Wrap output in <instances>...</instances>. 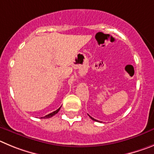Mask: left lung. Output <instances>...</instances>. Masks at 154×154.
<instances>
[{
  "label": "left lung",
  "instance_id": "obj_1",
  "mask_svg": "<svg viewBox=\"0 0 154 154\" xmlns=\"http://www.w3.org/2000/svg\"><path fill=\"white\" fill-rule=\"evenodd\" d=\"M89 116H90V115H89ZM90 117H91V119H92V120H94V121H98V120H95V119H94V118H93V117H91V116H90ZM98 122H99V121H98Z\"/></svg>",
  "mask_w": 154,
  "mask_h": 154
}]
</instances>
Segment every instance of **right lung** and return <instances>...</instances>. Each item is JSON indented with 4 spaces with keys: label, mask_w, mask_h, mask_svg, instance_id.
<instances>
[{
    "label": "right lung",
    "mask_w": 154,
    "mask_h": 154,
    "mask_svg": "<svg viewBox=\"0 0 154 154\" xmlns=\"http://www.w3.org/2000/svg\"><path fill=\"white\" fill-rule=\"evenodd\" d=\"M60 107H61V106H60ZM60 108H58L57 110H55V111H54V112H52V113H49V114L46 115V116H45V117H41V118H44V119H47V118H50V117H53V116H54V115L56 114V113H58V111H59V110H60Z\"/></svg>",
    "instance_id": "obj_1"
}]
</instances>
